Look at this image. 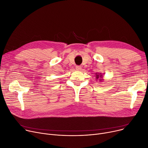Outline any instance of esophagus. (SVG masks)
<instances>
[{"instance_id": "esophagus-1", "label": "esophagus", "mask_w": 148, "mask_h": 148, "mask_svg": "<svg viewBox=\"0 0 148 148\" xmlns=\"http://www.w3.org/2000/svg\"><path fill=\"white\" fill-rule=\"evenodd\" d=\"M76 70H78V71H79V70H82V66H79V65H77V66H76Z\"/></svg>"}]
</instances>
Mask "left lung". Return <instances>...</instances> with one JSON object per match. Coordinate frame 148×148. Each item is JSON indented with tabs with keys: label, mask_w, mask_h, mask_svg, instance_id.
Here are the masks:
<instances>
[{
	"label": "left lung",
	"mask_w": 148,
	"mask_h": 148,
	"mask_svg": "<svg viewBox=\"0 0 148 148\" xmlns=\"http://www.w3.org/2000/svg\"><path fill=\"white\" fill-rule=\"evenodd\" d=\"M96 74V78L99 79L100 81H101L102 79H101V78L102 77V75H100V74Z\"/></svg>",
	"instance_id": "8db88e82"
}]
</instances>
